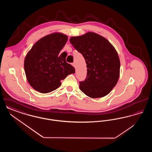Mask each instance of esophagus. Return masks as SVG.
<instances>
[{"label": "esophagus", "mask_w": 152, "mask_h": 152, "mask_svg": "<svg viewBox=\"0 0 152 152\" xmlns=\"http://www.w3.org/2000/svg\"><path fill=\"white\" fill-rule=\"evenodd\" d=\"M72 65L75 68L76 67V64H75V63H73L72 64Z\"/></svg>", "instance_id": "obj_1"}]
</instances>
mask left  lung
Wrapping results in <instances>:
<instances>
[{
	"label": "left lung",
	"mask_w": 152,
	"mask_h": 152,
	"mask_svg": "<svg viewBox=\"0 0 152 152\" xmlns=\"http://www.w3.org/2000/svg\"><path fill=\"white\" fill-rule=\"evenodd\" d=\"M69 41L87 64V78L80 82V89L91 98L109 94L120 76V61L115 48L106 38L93 32L72 36Z\"/></svg>",
	"instance_id": "8db88e82"
}]
</instances>
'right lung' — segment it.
Returning a JSON list of instances; mask_svg holds the SVG:
<instances>
[{
    "mask_svg": "<svg viewBox=\"0 0 152 152\" xmlns=\"http://www.w3.org/2000/svg\"><path fill=\"white\" fill-rule=\"evenodd\" d=\"M68 39L63 33L54 32L39 39L28 52L24 68L28 82L35 90L51 92L61 86V80L75 73V68L66 62V56L60 55Z\"/></svg>",
    "mask_w": 152,
    "mask_h": 152,
    "instance_id": "right-lung-1",
    "label": "right lung"
}]
</instances>
